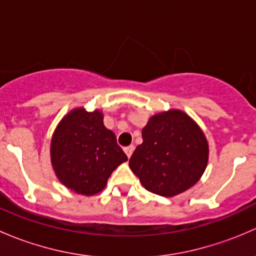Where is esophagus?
<instances>
[{"label": "esophagus", "instance_id": "1", "mask_svg": "<svg viewBox=\"0 0 256 256\" xmlns=\"http://www.w3.org/2000/svg\"><path fill=\"white\" fill-rule=\"evenodd\" d=\"M134 150H135V147H134V146H128V147H125V148H124V151H125L126 156H128V158H130L131 154H132Z\"/></svg>", "mask_w": 256, "mask_h": 256}]
</instances>
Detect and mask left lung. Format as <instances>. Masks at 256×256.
Masks as SVG:
<instances>
[{"mask_svg":"<svg viewBox=\"0 0 256 256\" xmlns=\"http://www.w3.org/2000/svg\"><path fill=\"white\" fill-rule=\"evenodd\" d=\"M142 140L128 166L147 190L174 197L202 177L208 164L207 138L186 112L168 110L151 116Z\"/></svg>","mask_w":256,"mask_h":256,"instance_id":"obj_1","label":"left lung"}]
</instances>
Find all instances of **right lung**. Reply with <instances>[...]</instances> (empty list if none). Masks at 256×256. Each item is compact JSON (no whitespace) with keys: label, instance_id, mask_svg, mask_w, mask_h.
Wrapping results in <instances>:
<instances>
[{"label":"right lung","instance_id":"right-lung-1","mask_svg":"<svg viewBox=\"0 0 256 256\" xmlns=\"http://www.w3.org/2000/svg\"><path fill=\"white\" fill-rule=\"evenodd\" d=\"M102 112L76 108L56 126L50 142V161L58 180L78 194L102 192L114 170L128 156L116 136L102 122Z\"/></svg>","mask_w":256,"mask_h":256}]
</instances>
